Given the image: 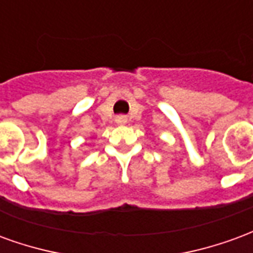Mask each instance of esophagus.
<instances>
[{
    "mask_svg": "<svg viewBox=\"0 0 253 253\" xmlns=\"http://www.w3.org/2000/svg\"><path fill=\"white\" fill-rule=\"evenodd\" d=\"M116 123H118V125H126L127 123V118L126 116H123V115H121V116H116Z\"/></svg>",
    "mask_w": 253,
    "mask_h": 253,
    "instance_id": "1",
    "label": "esophagus"
}]
</instances>
